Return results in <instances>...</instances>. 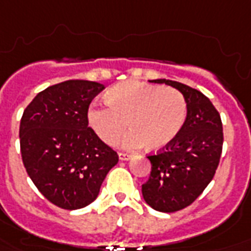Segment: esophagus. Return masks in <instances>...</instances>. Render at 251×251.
<instances>
[{
	"mask_svg": "<svg viewBox=\"0 0 251 251\" xmlns=\"http://www.w3.org/2000/svg\"><path fill=\"white\" fill-rule=\"evenodd\" d=\"M118 156H120L121 160H129L133 155H131V153H126V152H120Z\"/></svg>",
	"mask_w": 251,
	"mask_h": 251,
	"instance_id": "34e87169",
	"label": "esophagus"
}]
</instances>
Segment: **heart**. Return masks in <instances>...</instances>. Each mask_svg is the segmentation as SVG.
I'll use <instances>...</instances> for the list:
<instances>
[{"label":"heart","instance_id":"1","mask_svg":"<svg viewBox=\"0 0 251 251\" xmlns=\"http://www.w3.org/2000/svg\"><path fill=\"white\" fill-rule=\"evenodd\" d=\"M108 106H92L88 110L89 126L103 143L114 145L125 133V148L147 144L150 150L166 148L185 125L187 103L178 89L125 81L107 91Z\"/></svg>","mask_w":251,"mask_h":251}]
</instances>
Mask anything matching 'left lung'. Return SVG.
I'll use <instances>...</instances> for the list:
<instances>
[{"label": "left lung", "instance_id": "left-lung-1", "mask_svg": "<svg viewBox=\"0 0 251 251\" xmlns=\"http://www.w3.org/2000/svg\"><path fill=\"white\" fill-rule=\"evenodd\" d=\"M187 103L185 125L174 141L148 156L150 179L143 185L145 202L159 212H176L196 201L215 176L223 148V125L212 101L197 89L166 78Z\"/></svg>", "mask_w": 251, "mask_h": 251}]
</instances>
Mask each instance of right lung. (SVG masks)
Segmentation results:
<instances>
[{
  "label": "right lung",
  "mask_w": 251,
  "mask_h": 251,
  "mask_svg": "<svg viewBox=\"0 0 251 251\" xmlns=\"http://www.w3.org/2000/svg\"><path fill=\"white\" fill-rule=\"evenodd\" d=\"M103 84L68 80L39 92L23 113L20 150L27 174L51 204L80 209L95 201L118 155L88 126Z\"/></svg>",
  "instance_id": "add662e5"
}]
</instances>
